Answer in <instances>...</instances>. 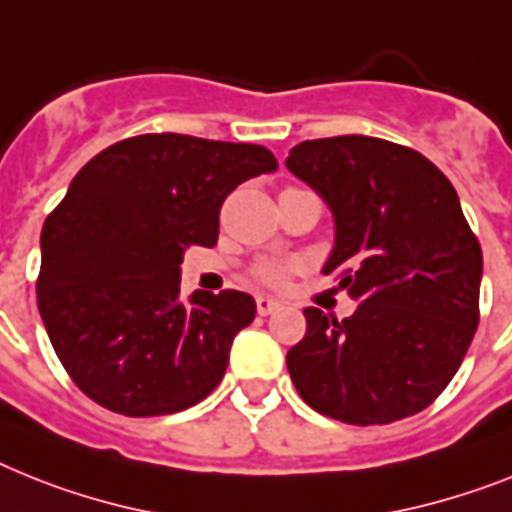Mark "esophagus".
<instances>
[{
	"label": "esophagus",
	"instance_id": "esophagus-1",
	"mask_svg": "<svg viewBox=\"0 0 512 512\" xmlns=\"http://www.w3.org/2000/svg\"><path fill=\"white\" fill-rule=\"evenodd\" d=\"M277 308H280V301H274L269 295H259V298H256V311H259L261 316H269L272 311H277Z\"/></svg>",
	"mask_w": 512,
	"mask_h": 512
}]
</instances>
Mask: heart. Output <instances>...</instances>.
<instances>
[{
	"label": "heart",
	"instance_id": "heart-1",
	"mask_svg": "<svg viewBox=\"0 0 512 512\" xmlns=\"http://www.w3.org/2000/svg\"><path fill=\"white\" fill-rule=\"evenodd\" d=\"M290 272H293L290 261H259L253 266V277L264 285H282Z\"/></svg>",
	"mask_w": 512,
	"mask_h": 512
}]
</instances>
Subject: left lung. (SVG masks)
<instances>
[{"label":"left lung","instance_id":"8db88e82","mask_svg":"<svg viewBox=\"0 0 512 512\" xmlns=\"http://www.w3.org/2000/svg\"><path fill=\"white\" fill-rule=\"evenodd\" d=\"M287 170L335 217L324 274L340 272L356 314L306 308L287 350L295 390L345 424L424 411L463 363L479 327L481 246L453 183L424 154L369 135L303 141Z\"/></svg>","mask_w":512,"mask_h":512}]
</instances>
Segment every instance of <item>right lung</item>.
Returning a JSON list of instances; mask_svg holds the SVG:
<instances>
[{"label": "right lung", "instance_id": "add662e5", "mask_svg": "<svg viewBox=\"0 0 512 512\" xmlns=\"http://www.w3.org/2000/svg\"><path fill=\"white\" fill-rule=\"evenodd\" d=\"M277 170L256 143L149 133L114 143L73 177L41 230L38 311L80 392L122 416L201 403L256 316L248 293L180 301L190 246L211 248L219 209L248 177Z\"/></svg>", "mask_w": 512, "mask_h": 512}]
</instances>
